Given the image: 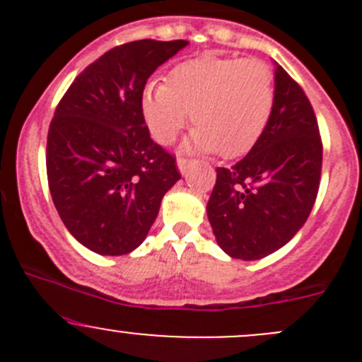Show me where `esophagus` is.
I'll use <instances>...</instances> for the list:
<instances>
[{
    "label": "esophagus",
    "mask_w": 362,
    "mask_h": 362,
    "mask_svg": "<svg viewBox=\"0 0 362 362\" xmlns=\"http://www.w3.org/2000/svg\"><path fill=\"white\" fill-rule=\"evenodd\" d=\"M177 166H178V170H180V173L182 175H187L189 171H191V168L194 166V160L192 159H184V158H180L177 160Z\"/></svg>",
    "instance_id": "esophagus-1"
}]
</instances>
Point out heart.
Returning a JSON list of instances; mask_svg holds the SVG:
<instances>
[{
  "instance_id": "1",
  "label": "heart",
  "mask_w": 362,
  "mask_h": 362,
  "mask_svg": "<svg viewBox=\"0 0 362 362\" xmlns=\"http://www.w3.org/2000/svg\"><path fill=\"white\" fill-rule=\"evenodd\" d=\"M275 107V76L261 59L202 56L171 69L168 82H148L141 112L156 141L168 145L191 112L187 148L247 154L264 134Z\"/></svg>"
}]
</instances>
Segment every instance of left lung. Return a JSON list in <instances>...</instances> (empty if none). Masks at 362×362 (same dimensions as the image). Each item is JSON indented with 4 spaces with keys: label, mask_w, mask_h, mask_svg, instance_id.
Masks as SVG:
<instances>
[{
    "label": "left lung",
    "mask_w": 362,
    "mask_h": 362,
    "mask_svg": "<svg viewBox=\"0 0 362 362\" xmlns=\"http://www.w3.org/2000/svg\"><path fill=\"white\" fill-rule=\"evenodd\" d=\"M322 171V141L305 90L275 66V107L261 140L231 168H217L206 204L218 247L255 261L279 250L308 218Z\"/></svg>",
    "instance_id": "8db88e82"
}]
</instances>
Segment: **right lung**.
Listing matches in <instances>:
<instances>
[{
    "mask_svg": "<svg viewBox=\"0 0 362 362\" xmlns=\"http://www.w3.org/2000/svg\"><path fill=\"white\" fill-rule=\"evenodd\" d=\"M187 43L113 47L73 80L54 112L47 136L50 196L68 231L96 254L140 247L163 196L180 180L177 160L145 126L141 96L148 76Z\"/></svg>",
    "mask_w": 362,
    "mask_h": 362,
    "instance_id": "obj_1",
    "label": "right lung"
}]
</instances>
